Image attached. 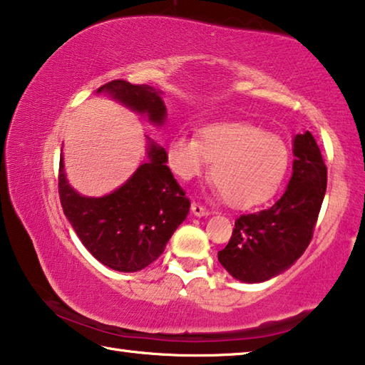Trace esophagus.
Masks as SVG:
<instances>
[{
	"label": "esophagus",
	"instance_id": "1",
	"mask_svg": "<svg viewBox=\"0 0 365 365\" xmlns=\"http://www.w3.org/2000/svg\"><path fill=\"white\" fill-rule=\"evenodd\" d=\"M191 212H193L196 217H206V215H209L207 209L202 207L201 205H197V202H193V205H191Z\"/></svg>",
	"mask_w": 365,
	"mask_h": 365
}]
</instances>
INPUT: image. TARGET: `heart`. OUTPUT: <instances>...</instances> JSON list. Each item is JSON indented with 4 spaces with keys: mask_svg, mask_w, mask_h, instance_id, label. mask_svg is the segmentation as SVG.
<instances>
[{
    "mask_svg": "<svg viewBox=\"0 0 365 365\" xmlns=\"http://www.w3.org/2000/svg\"><path fill=\"white\" fill-rule=\"evenodd\" d=\"M212 160L211 178L233 207L262 205L279 190L289 164L287 145L262 128L243 122L205 127L200 138L177 135L168 148L175 175L190 180Z\"/></svg>",
    "mask_w": 365,
    "mask_h": 365,
    "instance_id": "obj_1",
    "label": "heart"
}]
</instances>
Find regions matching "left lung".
<instances>
[{"mask_svg":"<svg viewBox=\"0 0 365 365\" xmlns=\"http://www.w3.org/2000/svg\"><path fill=\"white\" fill-rule=\"evenodd\" d=\"M293 174L275 205L235 220L232 238L217 252L235 280L261 283L298 261L311 243L327 190V168L311 132L293 138Z\"/></svg>","mask_w":365,"mask_h":365,"instance_id":"1","label":"left lung"}]
</instances>
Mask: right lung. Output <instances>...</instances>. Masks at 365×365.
<instances>
[{
    "label": "right lung",
    "mask_w": 365,
    "mask_h": 365,
    "mask_svg": "<svg viewBox=\"0 0 365 365\" xmlns=\"http://www.w3.org/2000/svg\"><path fill=\"white\" fill-rule=\"evenodd\" d=\"M114 101L163 127L168 108L163 91L114 80L98 88ZM146 158L125 183L104 196H83L71 187L59 163V197L67 220L98 261L117 272H138L163 255L190 212V200L165 165L168 153L146 137Z\"/></svg>",
    "instance_id": "1"
}]
</instances>
